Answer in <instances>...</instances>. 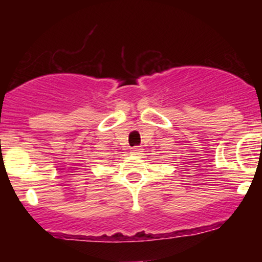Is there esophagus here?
I'll return each mask as SVG.
<instances>
[{
	"instance_id": "34e87169",
	"label": "esophagus",
	"mask_w": 262,
	"mask_h": 262,
	"mask_svg": "<svg viewBox=\"0 0 262 262\" xmlns=\"http://www.w3.org/2000/svg\"><path fill=\"white\" fill-rule=\"evenodd\" d=\"M130 154L132 155H141L143 154V151H141V149L139 148V146H134V148L130 150Z\"/></svg>"
}]
</instances>
